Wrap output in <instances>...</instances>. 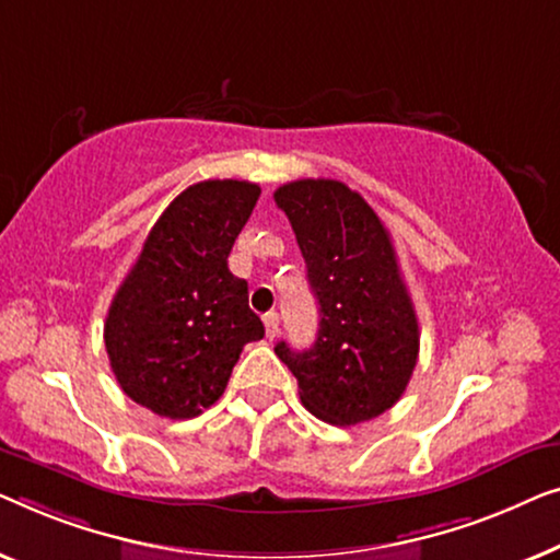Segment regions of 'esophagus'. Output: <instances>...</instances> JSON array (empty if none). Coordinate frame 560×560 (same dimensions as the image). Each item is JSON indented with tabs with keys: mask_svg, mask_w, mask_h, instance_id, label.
Returning <instances> with one entry per match:
<instances>
[{
	"mask_svg": "<svg viewBox=\"0 0 560 560\" xmlns=\"http://www.w3.org/2000/svg\"><path fill=\"white\" fill-rule=\"evenodd\" d=\"M264 327H266V337L273 340V337L279 335V314L277 312L264 314Z\"/></svg>",
	"mask_w": 560,
	"mask_h": 560,
	"instance_id": "obj_1",
	"label": "esophagus"
}]
</instances>
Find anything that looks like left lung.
I'll use <instances>...</instances> for the list:
<instances>
[{
    "instance_id": "1",
    "label": "left lung",
    "mask_w": 560,
    "mask_h": 560,
    "mask_svg": "<svg viewBox=\"0 0 560 560\" xmlns=\"http://www.w3.org/2000/svg\"><path fill=\"white\" fill-rule=\"evenodd\" d=\"M294 228L319 304L310 350L279 342L299 398L317 419L355 427L404 396L419 360V319L396 248L375 210L337 179H296L273 192Z\"/></svg>"
}]
</instances>
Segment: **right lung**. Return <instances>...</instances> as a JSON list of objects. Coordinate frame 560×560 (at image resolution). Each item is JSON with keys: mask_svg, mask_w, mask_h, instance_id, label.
Returning a JSON list of instances; mask_svg holds the SVG:
<instances>
[{"mask_svg": "<svg viewBox=\"0 0 560 560\" xmlns=\"http://www.w3.org/2000/svg\"><path fill=\"white\" fill-rule=\"evenodd\" d=\"M258 195L246 179H205L149 231L104 325L112 370L133 404L192 419L223 396L241 350L264 337L248 283L228 269Z\"/></svg>", "mask_w": 560, "mask_h": 560, "instance_id": "1", "label": "right lung"}]
</instances>
